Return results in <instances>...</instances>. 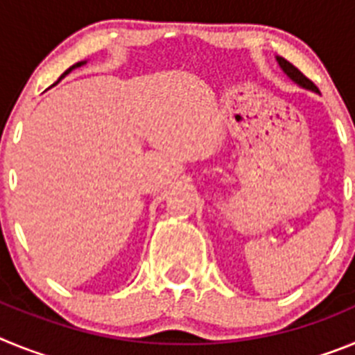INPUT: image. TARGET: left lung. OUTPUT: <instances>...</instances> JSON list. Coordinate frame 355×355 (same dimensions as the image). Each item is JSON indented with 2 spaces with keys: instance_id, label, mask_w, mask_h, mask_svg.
I'll return each instance as SVG.
<instances>
[{
  "instance_id": "8db88e82",
  "label": "left lung",
  "mask_w": 355,
  "mask_h": 355,
  "mask_svg": "<svg viewBox=\"0 0 355 355\" xmlns=\"http://www.w3.org/2000/svg\"><path fill=\"white\" fill-rule=\"evenodd\" d=\"M275 60H277L279 67L283 69L284 74H286V76L290 78V80L293 81V83H297V85H299V87H302V89H306V90H311V92H318V89H316L315 85H313V81L307 80V78L304 76L302 72H300L299 69L295 67V65H291L290 62L284 60V58H281V56H275Z\"/></svg>"
}]
</instances>
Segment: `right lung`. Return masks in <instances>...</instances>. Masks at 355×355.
I'll use <instances>...</instances> for the list:
<instances>
[{"mask_svg":"<svg viewBox=\"0 0 355 355\" xmlns=\"http://www.w3.org/2000/svg\"><path fill=\"white\" fill-rule=\"evenodd\" d=\"M85 64H87V60H83V62H78V64H74V65H72V67H69L67 71H65L64 74H62V76H60V80H62V78H65V76H67V74H69V72H71V71H74V69L81 67V65H85ZM60 80H58V81H60ZM58 81H56V83H58ZM56 83H55V85H56Z\"/></svg>","mask_w":355,"mask_h":355,"instance_id":"1","label":"right lung"}]
</instances>
